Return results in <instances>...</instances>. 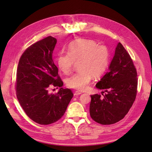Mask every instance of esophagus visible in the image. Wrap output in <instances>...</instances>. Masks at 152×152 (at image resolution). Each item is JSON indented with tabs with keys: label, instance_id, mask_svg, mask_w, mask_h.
I'll return each mask as SVG.
<instances>
[{
	"label": "esophagus",
	"instance_id": "1",
	"mask_svg": "<svg viewBox=\"0 0 152 152\" xmlns=\"http://www.w3.org/2000/svg\"><path fill=\"white\" fill-rule=\"evenodd\" d=\"M82 92L81 91H76L75 92H74V95L75 96H78V95H80V94H82Z\"/></svg>",
	"mask_w": 152,
	"mask_h": 152
}]
</instances>
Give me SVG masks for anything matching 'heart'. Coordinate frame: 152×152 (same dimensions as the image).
Returning a JSON list of instances; mask_svg holds the SVG:
<instances>
[{"label":"heart","instance_id":"1","mask_svg":"<svg viewBox=\"0 0 152 152\" xmlns=\"http://www.w3.org/2000/svg\"><path fill=\"white\" fill-rule=\"evenodd\" d=\"M68 52L58 55L57 63L63 73L69 74L75 63H78L79 72L66 80V85L70 88L84 91L88 89L92 77L99 78L108 66V48L98 44L95 40H74L69 45Z\"/></svg>","mask_w":152,"mask_h":152}]
</instances>
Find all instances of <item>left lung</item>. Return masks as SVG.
I'll list each match as a JSON object with an SVG mask.
<instances>
[{
  "instance_id": "1",
  "label": "left lung",
  "mask_w": 152,
  "mask_h": 152,
  "mask_svg": "<svg viewBox=\"0 0 152 152\" xmlns=\"http://www.w3.org/2000/svg\"><path fill=\"white\" fill-rule=\"evenodd\" d=\"M137 72L129 54L119 42L108 71L96 84L102 89L101 95H91L89 112L95 121L110 125L127 114L136 98ZM104 93V94L103 93Z\"/></svg>"
}]
</instances>
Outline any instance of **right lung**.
<instances>
[{
    "instance_id": "1",
    "label": "right lung",
    "mask_w": 152,
    "mask_h": 152,
    "mask_svg": "<svg viewBox=\"0 0 152 152\" xmlns=\"http://www.w3.org/2000/svg\"><path fill=\"white\" fill-rule=\"evenodd\" d=\"M57 39L48 37L31 45L19 59L16 74V95L25 112L34 122L49 125L64 115L73 93L63 89L53 60ZM51 86H59L56 94L49 93Z\"/></svg>"
}]
</instances>
